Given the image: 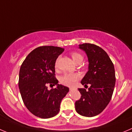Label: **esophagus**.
Instances as JSON below:
<instances>
[{"mask_svg": "<svg viewBox=\"0 0 132 132\" xmlns=\"http://www.w3.org/2000/svg\"><path fill=\"white\" fill-rule=\"evenodd\" d=\"M70 90H77V88H75V87H70Z\"/></svg>", "mask_w": 132, "mask_h": 132, "instance_id": "esophagus-1", "label": "esophagus"}]
</instances>
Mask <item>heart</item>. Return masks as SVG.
<instances>
[{
	"label": "heart",
	"mask_w": 132,
	"mask_h": 132,
	"mask_svg": "<svg viewBox=\"0 0 132 132\" xmlns=\"http://www.w3.org/2000/svg\"><path fill=\"white\" fill-rule=\"evenodd\" d=\"M71 56L73 61L76 64H80L83 60V55L79 53L72 52L71 53ZM59 59H56L55 63V68L56 70H57L59 68ZM79 79V76L77 73H66L61 77L60 82L64 85L72 87L77 83Z\"/></svg>",
	"instance_id": "obj_1"
}]
</instances>
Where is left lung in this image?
<instances>
[{
  "mask_svg": "<svg viewBox=\"0 0 132 132\" xmlns=\"http://www.w3.org/2000/svg\"><path fill=\"white\" fill-rule=\"evenodd\" d=\"M79 48L86 53L88 70L81 80L85 87L90 84L88 90L79 88L81 98L75 103L79 114L92 117L102 113L111 99L115 85V72L111 60L103 49L92 44H83Z\"/></svg>",
  "mask_w": 132,
  "mask_h": 132,
  "instance_id": "left-lung-1",
  "label": "left lung"
}]
</instances>
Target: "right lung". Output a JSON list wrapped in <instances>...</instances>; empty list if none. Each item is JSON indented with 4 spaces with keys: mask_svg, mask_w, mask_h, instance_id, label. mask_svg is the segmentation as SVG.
Listing matches in <instances>:
<instances>
[{
    "mask_svg": "<svg viewBox=\"0 0 132 132\" xmlns=\"http://www.w3.org/2000/svg\"><path fill=\"white\" fill-rule=\"evenodd\" d=\"M64 49L55 46H41L27 55L21 66L19 88L23 103L34 115L49 119L59 113L61 101L69 88L58 84L55 63ZM57 85L50 91L47 85Z\"/></svg>",
    "mask_w": 132,
    "mask_h": 132,
    "instance_id": "add662e5",
    "label": "right lung"
}]
</instances>
